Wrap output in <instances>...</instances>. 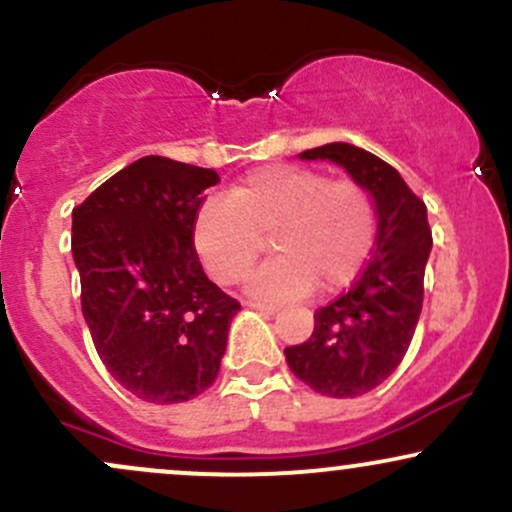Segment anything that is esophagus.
Masks as SVG:
<instances>
[{"instance_id":"esophagus-1","label":"esophagus","mask_w":512,"mask_h":512,"mask_svg":"<svg viewBox=\"0 0 512 512\" xmlns=\"http://www.w3.org/2000/svg\"><path fill=\"white\" fill-rule=\"evenodd\" d=\"M245 305H248V308H252V310H257V313H264V315H274L276 310H279V308H276V305L257 303V301H248Z\"/></svg>"}]
</instances>
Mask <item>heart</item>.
<instances>
[{"label":"heart","mask_w":512,"mask_h":512,"mask_svg":"<svg viewBox=\"0 0 512 512\" xmlns=\"http://www.w3.org/2000/svg\"><path fill=\"white\" fill-rule=\"evenodd\" d=\"M264 236H272L276 257L250 276V296L291 301L313 289L337 293L361 274L373 250V199L354 180L267 166L250 170L228 197H209L192 226L199 260L223 286L250 272Z\"/></svg>","instance_id":"heart-1"}]
</instances>
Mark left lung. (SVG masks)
<instances>
[{
  "instance_id": "left-lung-1",
  "label": "left lung",
  "mask_w": 512,
  "mask_h": 512,
  "mask_svg": "<svg viewBox=\"0 0 512 512\" xmlns=\"http://www.w3.org/2000/svg\"><path fill=\"white\" fill-rule=\"evenodd\" d=\"M298 156L342 166L373 199L378 236L351 289L317 310L308 342L284 356L293 375L320 395L361 397L395 373L414 337L433 245L426 204L390 163L354 144L334 142Z\"/></svg>"
}]
</instances>
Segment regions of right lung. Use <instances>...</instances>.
I'll return each instance as SVG.
<instances>
[{
    "label": "right lung",
    "instance_id": "add662e5",
    "mask_svg": "<svg viewBox=\"0 0 512 512\" xmlns=\"http://www.w3.org/2000/svg\"><path fill=\"white\" fill-rule=\"evenodd\" d=\"M211 168L144 156L72 211L81 310L108 373L134 397L178 404L219 375L236 298L211 284L192 226Z\"/></svg>",
    "mask_w": 512,
    "mask_h": 512
}]
</instances>
